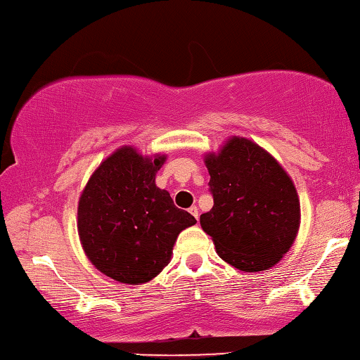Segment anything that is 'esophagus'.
Returning <instances> with one entry per match:
<instances>
[{"mask_svg":"<svg viewBox=\"0 0 360 360\" xmlns=\"http://www.w3.org/2000/svg\"><path fill=\"white\" fill-rule=\"evenodd\" d=\"M189 213L193 216V218H195V219L198 221V216H200V214H198V208L195 207V205H193V207L189 208Z\"/></svg>","mask_w":360,"mask_h":360,"instance_id":"1","label":"esophagus"}]
</instances>
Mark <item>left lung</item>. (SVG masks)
I'll use <instances>...</instances> for the list:
<instances>
[{
	"label": "left lung",
	"mask_w": 360,
	"mask_h": 360,
	"mask_svg": "<svg viewBox=\"0 0 360 360\" xmlns=\"http://www.w3.org/2000/svg\"><path fill=\"white\" fill-rule=\"evenodd\" d=\"M213 208L200 216L219 258L245 272L269 269L293 245L300 200L292 179L255 142L232 138L205 158Z\"/></svg>",
	"instance_id": "8db88e82"
}]
</instances>
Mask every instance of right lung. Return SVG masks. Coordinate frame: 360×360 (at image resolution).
<instances>
[{"label": "right lung", "mask_w": 360, "mask_h": 360, "mask_svg": "<svg viewBox=\"0 0 360 360\" xmlns=\"http://www.w3.org/2000/svg\"><path fill=\"white\" fill-rule=\"evenodd\" d=\"M165 157H141L123 147L94 171L79 197L78 233L98 269L123 283H144L169 262L179 232L193 226L155 186Z\"/></svg>", "instance_id": "right-lung-1"}]
</instances>
